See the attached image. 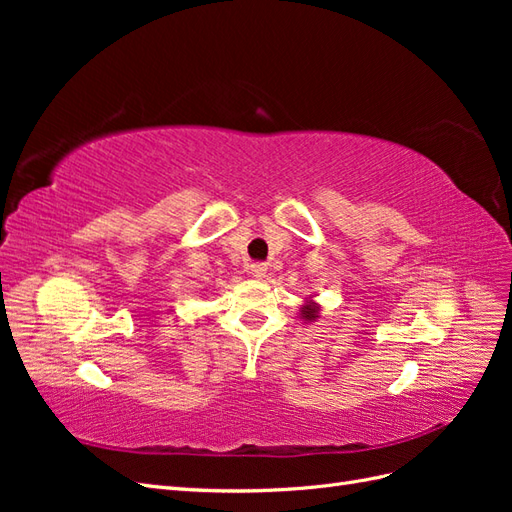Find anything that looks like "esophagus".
I'll use <instances>...</instances> for the list:
<instances>
[{
	"label": "esophagus",
	"instance_id": "34e87169",
	"mask_svg": "<svg viewBox=\"0 0 512 512\" xmlns=\"http://www.w3.org/2000/svg\"><path fill=\"white\" fill-rule=\"evenodd\" d=\"M247 271H250L254 277H265L267 265H265V262L254 260V262H250V265H247Z\"/></svg>",
	"mask_w": 512,
	"mask_h": 512
}]
</instances>
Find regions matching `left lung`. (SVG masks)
Returning <instances> with one entry per match:
<instances>
[{
    "label": "left lung",
    "instance_id": "obj_1",
    "mask_svg": "<svg viewBox=\"0 0 512 512\" xmlns=\"http://www.w3.org/2000/svg\"><path fill=\"white\" fill-rule=\"evenodd\" d=\"M303 314H305V318H316V314H318V309H316V307H312V305H305V309H303Z\"/></svg>",
    "mask_w": 512,
    "mask_h": 512
}]
</instances>
